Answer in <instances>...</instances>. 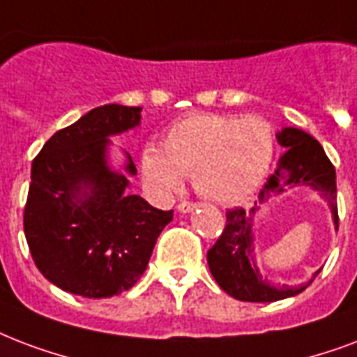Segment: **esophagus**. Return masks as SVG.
<instances>
[{
	"mask_svg": "<svg viewBox=\"0 0 357 357\" xmlns=\"http://www.w3.org/2000/svg\"><path fill=\"white\" fill-rule=\"evenodd\" d=\"M195 208H197V204L187 202V200H183V202L178 204V211H179V213H183V215L190 213V211H192Z\"/></svg>",
	"mask_w": 357,
	"mask_h": 357,
	"instance_id": "34e87169",
	"label": "esophagus"
}]
</instances>
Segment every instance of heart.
<instances>
[{"instance_id": "1", "label": "heart", "mask_w": 357, "mask_h": 357, "mask_svg": "<svg viewBox=\"0 0 357 357\" xmlns=\"http://www.w3.org/2000/svg\"><path fill=\"white\" fill-rule=\"evenodd\" d=\"M275 153L271 125L258 116L192 114L167 130L162 149L142 151L144 181L168 195L192 176L200 197L236 204L252 195L266 178Z\"/></svg>"}]
</instances>
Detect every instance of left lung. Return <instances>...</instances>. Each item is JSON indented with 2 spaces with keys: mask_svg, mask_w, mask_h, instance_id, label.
<instances>
[{
  "mask_svg": "<svg viewBox=\"0 0 357 357\" xmlns=\"http://www.w3.org/2000/svg\"><path fill=\"white\" fill-rule=\"evenodd\" d=\"M277 142L287 148L277 165L275 174H271L268 183L258 195V202L266 204L273 195H281L287 187L309 185L322 195L330 204L335 230L339 227L337 215V185L335 168L324 153V148L305 130L296 127H284L277 132ZM258 202L255 208L245 211L243 208H234L227 211V227L208 251V264L211 275L217 284L232 298L239 301L269 303L279 299L292 298L303 292L320 269L312 277L298 287H275L264 279L257 268V251H255V215L260 209Z\"/></svg>",
  "mask_w": 357,
  "mask_h": 357,
  "instance_id": "8db88e82",
  "label": "left lung"
}]
</instances>
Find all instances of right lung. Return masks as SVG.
Here are the masks:
<instances>
[{"mask_svg":"<svg viewBox=\"0 0 357 357\" xmlns=\"http://www.w3.org/2000/svg\"><path fill=\"white\" fill-rule=\"evenodd\" d=\"M140 106L105 105L58 130L31 165L24 234L35 266L65 292L112 298L135 287L174 211L129 192L108 165L110 136L140 123ZM125 172L135 176L129 153Z\"/></svg>","mask_w":357,"mask_h":357,"instance_id":"add662e5","label":"right lung"}]
</instances>
